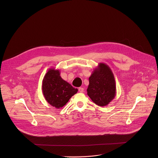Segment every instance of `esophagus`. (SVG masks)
I'll return each instance as SVG.
<instances>
[{
	"instance_id": "esophagus-1",
	"label": "esophagus",
	"mask_w": 158,
	"mask_h": 158,
	"mask_svg": "<svg viewBox=\"0 0 158 158\" xmlns=\"http://www.w3.org/2000/svg\"><path fill=\"white\" fill-rule=\"evenodd\" d=\"M79 91L80 93H83L84 92V88L83 87H79Z\"/></svg>"
}]
</instances>
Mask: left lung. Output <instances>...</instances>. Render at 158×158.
I'll return each instance as SVG.
<instances>
[{
	"mask_svg": "<svg viewBox=\"0 0 158 158\" xmlns=\"http://www.w3.org/2000/svg\"><path fill=\"white\" fill-rule=\"evenodd\" d=\"M87 95L97 105H108L116 96V85L114 76L110 67L99 63L89 78Z\"/></svg>",
	"mask_w": 158,
	"mask_h": 158,
	"instance_id": "1",
	"label": "left lung"
}]
</instances>
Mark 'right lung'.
Returning a JSON list of instances; mask_svg holds the SVG:
<instances>
[{
  "instance_id": "right-lung-1",
  "label": "right lung",
  "mask_w": 158,
  "mask_h": 158,
  "mask_svg": "<svg viewBox=\"0 0 158 158\" xmlns=\"http://www.w3.org/2000/svg\"><path fill=\"white\" fill-rule=\"evenodd\" d=\"M42 91L45 99L57 109L62 107L78 89L73 87L60 76V71L51 68L42 80Z\"/></svg>"
}]
</instances>
